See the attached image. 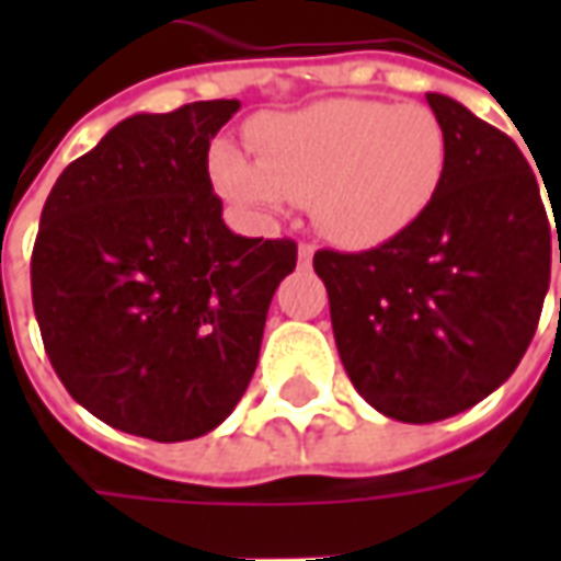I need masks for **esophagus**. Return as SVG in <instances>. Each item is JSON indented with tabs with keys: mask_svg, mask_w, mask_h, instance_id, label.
<instances>
[{
	"mask_svg": "<svg viewBox=\"0 0 561 561\" xmlns=\"http://www.w3.org/2000/svg\"><path fill=\"white\" fill-rule=\"evenodd\" d=\"M297 255H300V267H309V264H312V255H316V245H312V243H300V249H297Z\"/></svg>",
	"mask_w": 561,
	"mask_h": 561,
	"instance_id": "esophagus-1",
	"label": "esophagus"
}]
</instances>
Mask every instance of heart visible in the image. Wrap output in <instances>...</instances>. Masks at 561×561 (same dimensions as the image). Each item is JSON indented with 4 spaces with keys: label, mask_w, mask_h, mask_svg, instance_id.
I'll use <instances>...</instances> for the list:
<instances>
[{
    "label": "heart",
    "mask_w": 561,
    "mask_h": 561,
    "mask_svg": "<svg viewBox=\"0 0 561 561\" xmlns=\"http://www.w3.org/2000/svg\"><path fill=\"white\" fill-rule=\"evenodd\" d=\"M249 138L257 161L233 147L213 152L221 195L255 213L309 204L342 245L378 243L412 225L447 168L445 126L423 104L330 99L264 116Z\"/></svg>",
    "instance_id": "heart-1"
}]
</instances>
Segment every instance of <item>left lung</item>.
Instances as JSON below:
<instances>
[{"mask_svg": "<svg viewBox=\"0 0 561 561\" xmlns=\"http://www.w3.org/2000/svg\"><path fill=\"white\" fill-rule=\"evenodd\" d=\"M426 102L447 135L433 204L376 249L312 257L345 373L402 423L445 421L505 385L538 328L553 255L517 144L447 95Z\"/></svg>", "mask_w": 561, "mask_h": 561, "instance_id": "obj_1", "label": "left lung"}]
</instances>
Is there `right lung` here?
<instances>
[{
    "label": "right lung",
    "mask_w": 561,
    "mask_h": 561,
    "mask_svg": "<svg viewBox=\"0 0 561 561\" xmlns=\"http://www.w3.org/2000/svg\"><path fill=\"white\" fill-rule=\"evenodd\" d=\"M237 99L138 114L71 161L32 249L44 352L75 400L114 430L185 442L216 430L252 381L294 240L221 221L209 140Z\"/></svg>",
    "instance_id": "1"
}]
</instances>
